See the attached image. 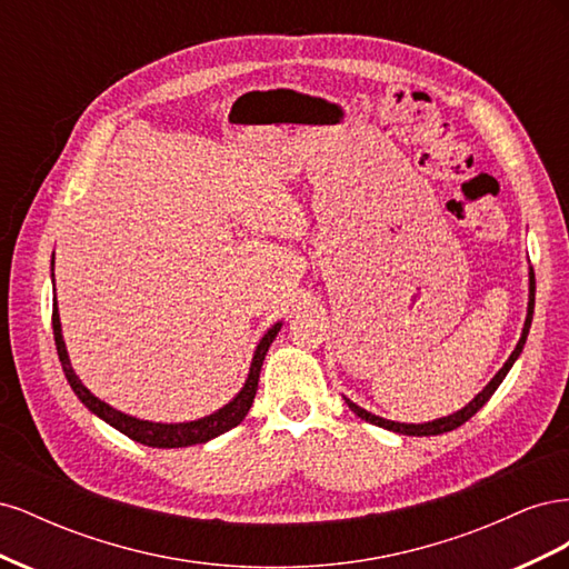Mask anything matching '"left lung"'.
I'll return each instance as SVG.
<instances>
[{"mask_svg":"<svg viewBox=\"0 0 569 569\" xmlns=\"http://www.w3.org/2000/svg\"><path fill=\"white\" fill-rule=\"evenodd\" d=\"M533 291H537V287H533V270L529 268V301H527V318H525V327H522V335H520L518 347H515V351L508 356V360L503 363V368L498 370V372L491 377V382H489L485 389H481L470 403H465V408H460V410L451 412V416H443V418L429 420V422H396V420H387V418L375 416V412H370V410H366V408H360L358 403H353L351 399H347V396H343V401H347V406L356 412V416H358L360 420H366V422L377 425V427H385V429H389V432H396V435H406V437H435V435L451 432V429L460 427L462 422H468V420L475 416V412L491 399L493 391L498 389V385H501V382L506 380V375H508V372H510V368L515 366V360L520 358V353H522V349H525V343H527L529 327H531V316H533Z\"/></svg>","mask_w":569,"mask_h":569,"instance_id":"obj_1","label":"left lung"}]
</instances>
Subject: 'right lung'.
<instances>
[{"label": "right lung", "mask_w": 569, "mask_h": 569, "mask_svg": "<svg viewBox=\"0 0 569 569\" xmlns=\"http://www.w3.org/2000/svg\"><path fill=\"white\" fill-rule=\"evenodd\" d=\"M51 282H54V256H51ZM51 327H54V341H57V353L61 360V368L68 385H71L73 393L82 401V406L88 408L90 412L99 420H104L107 425H111L113 429H118L120 435L130 437L137 443L151 446V449H182V446H194V443H206L220 435L230 432L232 427H237L247 418V412L253 403V396L258 389V377H261V368L266 353L270 349V343L278 337L282 320L274 322L270 330L258 341V347L253 351L251 358V368L247 380L234 393V399L228 401L222 408H218L211 416H203L199 420H189V422H151V420H140L134 416H128V412L118 410L113 406H109L107 401H101L99 396H94L88 387L82 385L80 377L76 375L71 358H68L66 351V341H63V332H61V318H59V306H57V297H54V313H51Z\"/></svg>", "instance_id": "right-lung-1"}]
</instances>
